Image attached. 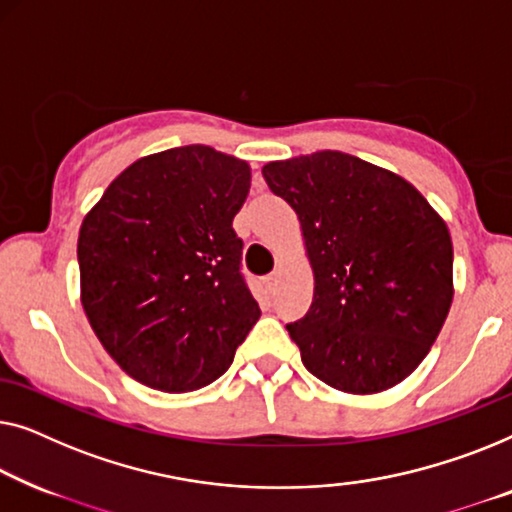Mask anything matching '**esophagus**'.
Listing matches in <instances>:
<instances>
[{
    "mask_svg": "<svg viewBox=\"0 0 512 512\" xmlns=\"http://www.w3.org/2000/svg\"><path fill=\"white\" fill-rule=\"evenodd\" d=\"M276 285H278V273H269V276H264L266 292H269V294L276 292Z\"/></svg>",
    "mask_w": 512,
    "mask_h": 512,
    "instance_id": "34e87169",
    "label": "esophagus"
}]
</instances>
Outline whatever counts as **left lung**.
Listing matches in <instances>:
<instances>
[{
  "label": "left lung",
  "mask_w": 512,
  "mask_h": 512,
  "mask_svg": "<svg viewBox=\"0 0 512 512\" xmlns=\"http://www.w3.org/2000/svg\"><path fill=\"white\" fill-rule=\"evenodd\" d=\"M262 174L299 215L313 266V304L287 325L301 362L334 390H390L448 318V225L401 176L338 150L269 162Z\"/></svg>",
  "instance_id": "8db88e82"
}]
</instances>
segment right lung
<instances>
[{
  "instance_id": "add662e5",
  "label": "right lung",
  "mask_w": 512,
  "mask_h": 512,
  "mask_svg": "<svg viewBox=\"0 0 512 512\" xmlns=\"http://www.w3.org/2000/svg\"><path fill=\"white\" fill-rule=\"evenodd\" d=\"M248 190V162L183 146L129 164L85 215L81 301L127 376L178 394L229 369L262 315L232 227Z\"/></svg>"
}]
</instances>
